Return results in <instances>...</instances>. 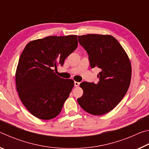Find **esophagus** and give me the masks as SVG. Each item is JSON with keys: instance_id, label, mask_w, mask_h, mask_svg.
I'll use <instances>...</instances> for the list:
<instances>
[{"instance_id": "34e87169", "label": "esophagus", "mask_w": 149, "mask_h": 149, "mask_svg": "<svg viewBox=\"0 0 149 149\" xmlns=\"http://www.w3.org/2000/svg\"><path fill=\"white\" fill-rule=\"evenodd\" d=\"M79 84L80 83L79 82H77V81H75L74 82V85L75 87H78L79 85Z\"/></svg>"}]
</instances>
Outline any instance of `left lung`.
I'll return each mask as SVG.
<instances>
[{
	"instance_id": "obj_1",
	"label": "left lung",
	"mask_w": 149,
	"mask_h": 149,
	"mask_svg": "<svg viewBox=\"0 0 149 149\" xmlns=\"http://www.w3.org/2000/svg\"><path fill=\"white\" fill-rule=\"evenodd\" d=\"M81 46L89 55L91 67H97V84L82 82V97L77 99L83 109L93 115H102L119 104L127 93L132 66L127 54L111 35L87 34L78 36Z\"/></svg>"
}]
</instances>
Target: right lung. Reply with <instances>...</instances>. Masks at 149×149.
Masks as SVG:
<instances>
[{"label":"right lung","mask_w":149,"mask_h":149,"mask_svg":"<svg viewBox=\"0 0 149 149\" xmlns=\"http://www.w3.org/2000/svg\"><path fill=\"white\" fill-rule=\"evenodd\" d=\"M77 35L49 36L29 42L19 57L16 73L17 91L34 116L50 120L61 112L74 82L54 72L76 49Z\"/></svg>","instance_id":"obj_1"}]
</instances>
